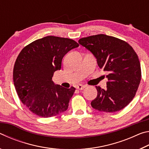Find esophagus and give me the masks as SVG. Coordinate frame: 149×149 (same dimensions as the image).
<instances>
[{
    "label": "esophagus",
    "mask_w": 149,
    "mask_h": 149,
    "mask_svg": "<svg viewBox=\"0 0 149 149\" xmlns=\"http://www.w3.org/2000/svg\"><path fill=\"white\" fill-rule=\"evenodd\" d=\"M85 87H86V85L79 84V85H77V89H79V90H82V89H84Z\"/></svg>",
    "instance_id": "obj_1"
}]
</instances>
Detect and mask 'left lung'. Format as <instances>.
<instances>
[{
  "instance_id": "8db88e82",
  "label": "left lung",
  "mask_w": 149,
  "mask_h": 149,
  "mask_svg": "<svg viewBox=\"0 0 149 149\" xmlns=\"http://www.w3.org/2000/svg\"><path fill=\"white\" fill-rule=\"evenodd\" d=\"M78 42L92 52L100 68L108 74L107 89L96 86L97 96L91 107L105 112L122 110L134 98L141 79L135 50L127 42L104 34L84 37Z\"/></svg>"
}]
</instances>
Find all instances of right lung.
Returning a JSON list of instances; mask_svg holds the SVG:
<instances>
[{
  "mask_svg": "<svg viewBox=\"0 0 149 149\" xmlns=\"http://www.w3.org/2000/svg\"><path fill=\"white\" fill-rule=\"evenodd\" d=\"M78 47L72 39L47 36L20 52L14 67V84L19 99L35 114L49 118L68 109L75 89L54 85L52 77L61 68L65 54Z\"/></svg>",
  "mask_w": 149,
  "mask_h": 149,
  "instance_id": "add662e5",
  "label": "right lung"
}]
</instances>
